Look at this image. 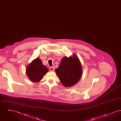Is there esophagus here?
Segmentation results:
<instances>
[{
  "label": "esophagus",
  "instance_id": "obj_1",
  "mask_svg": "<svg viewBox=\"0 0 121 121\" xmlns=\"http://www.w3.org/2000/svg\"><path fill=\"white\" fill-rule=\"evenodd\" d=\"M50 70L51 71H54V67H50Z\"/></svg>",
  "mask_w": 121,
  "mask_h": 121
}]
</instances>
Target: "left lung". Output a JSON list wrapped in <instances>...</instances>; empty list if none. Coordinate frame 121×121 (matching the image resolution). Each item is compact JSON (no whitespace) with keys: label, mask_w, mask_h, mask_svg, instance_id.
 Wrapping results in <instances>:
<instances>
[{"label":"left lung","mask_w":121,"mask_h":121,"mask_svg":"<svg viewBox=\"0 0 121 121\" xmlns=\"http://www.w3.org/2000/svg\"><path fill=\"white\" fill-rule=\"evenodd\" d=\"M55 72L64 86H73L79 81L82 76L80 61L74 54L69 58L64 57Z\"/></svg>","instance_id":"left-lung-1"}]
</instances>
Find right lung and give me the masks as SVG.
Here are the masks:
<instances>
[{"label":"right lung","mask_w":121,"mask_h":121,"mask_svg":"<svg viewBox=\"0 0 121 121\" xmlns=\"http://www.w3.org/2000/svg\"><path fill=\"white\" fill-rule=\"evenodd\" d=\"M48 70L43 65L39 58L34 60L26 68V74L33 82H37L41 80Z\"/></svg>","instance_id":"1"}]
</instances>
